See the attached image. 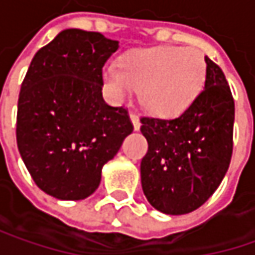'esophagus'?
Instances as JSON below:
<instances>
[{"instance_id": "1", "label": "esophagus", "mask_w": 255, "mask_h": 255, "mask_svg": "<svg viewBox=\"0 0 255 255\" xmlns=\"http://www.w3.org/2000/svg\"><path fill=\"white\" fill-rule=\"evenodd\" d=\"M129 118H131V123H132V126H134V129L135 131H138L140 127H141V123H140V120H138V117L135 115V114H129Z\"/></svg>"}]
</instances>
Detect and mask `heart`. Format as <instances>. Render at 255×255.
<instances>
[{
  "mask_svg": "<svg viewBox=\"0 0 255 255\" xmlns=\"http://www.w3.org/2000/svg\"><path fill=\"white\" fill-rule=\"evenodd\" d=\"M205 79L202 53L180 46L134 50L121 60V70L115 66L104 70L114 99L127 101L134 91H141L142 107L158 117L185 113L202 92Z\"/></svg>",
  "mask_w": 255,
  "mask_h": 255,
  "instance_id": "heart-1",
  "label": "heart"
}]
</instances>
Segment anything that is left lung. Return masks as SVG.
<instances>
[{
	"label": "left lung",
	"instance_id": "1",
	"mask_svg": "<svg viewBox=\"0 0 255 255\" xmlns=\"http://www.w3.org/2000/svg\"><path fill=\"white\" fill-rule=\"evenodd\" d=\"M205 89L173 120L142 117L148 150L141 186L147 201L167 215L189 214L206 202L230 167L235 107L224 72L208 56Z\"/></svg>",
	"mask_w": 255,
	"mask_h": 255
}]
</instances>
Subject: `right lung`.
<instances>
[{
    "label": "right lung",
    "instance_id": "obj_1",
    "mask_svg": "<svg viewBox=\"0 0 255 255\" xmlns=\"http://www.w3.org/2000/svg\"><path fill=\"white\" fill-rule=\"evenodd\" d=\"M118 41L68 28L33 57L18 97L17 145L43 192L81 201L101 183L132 124L124 107L102 98V68Z\"/></svg>",
    "mask_w": 255,
    "mask_h": 255
}]
</instances>
